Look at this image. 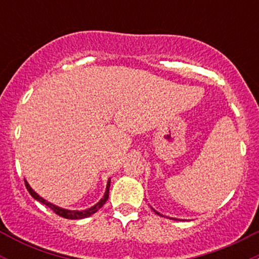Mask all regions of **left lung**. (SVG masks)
<instances>
[{
    "mask_svg": "<svg viewBox=\"0 0 259 259\" xmlns=\"http://www.w3.org/2000/svg\"><path fill=\"white\" fill-rule=\"evenodd\" d=\"M151 208H152V207H151ZM152 209H153V208H152ZM153 210H154V213H156V214H158V215H162V217H163V214H160V213H159V212H157L156 209H153ZM170 219H171V218H170ZM173 219H174V218H173Z\"/></svg>",
    "mask_w": 259,
    "mask_h": 259,
    "instance_id": "left-lung-1",
    "label": "left lung"
}]
</instances>
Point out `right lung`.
<instances>
[{"mask_svg":"<svg viewBox=\"0 0 259 259\" xmlns=\"http://www.w3.org/2000/svg\"><path fill=\"white\" fill-rule=\"evenodd\" d=\"M24 183H25L26 190H28L29 194H30L32 197L35 198V200L38 201V202H41V203L46 204L47 207L51 208V209L56 213V214H58L59 217H63V218H67V219H82V218H88V217H90V215L94 214V213H96L97 210H99L100 208L106 203V201L108 200L109 186H111V179H108V183H107L105 195H103V197L101 198V200L97 202V203L95 204V206L88 208V209H82V210H70V209H65V208H61V207L56 206V204L51 203V202L46 201V200H45V198L41 197L40 195H37L36 192H35L34 190L31 189V186L29 185V183L25 179H24Z\"/></svg>","mask_w":259,"mask_h":259,"instance_id":"1","label":"right lung"}]
</instances>
